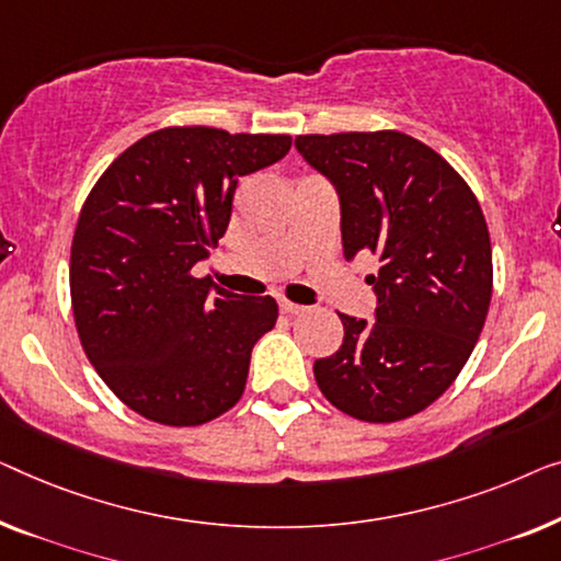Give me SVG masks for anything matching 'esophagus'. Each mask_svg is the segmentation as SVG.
<instances>
[{
    "instance_id": "esophagus-1",
    "label": "esophagus",
    "mask_w": 561,
    "mask_h": 561,
    "mask_svg": "<svg viewBox=\"0 0 561 561\" xmlns=\"http://www.w3.org/2000/svg\"><path fill=\"white\" fill-rule=\"evenodd\" d=\"M279 310L284 314H302L307 307L305 305H297V302H289V299H279Z\"/></svg>"
}]
</instances>
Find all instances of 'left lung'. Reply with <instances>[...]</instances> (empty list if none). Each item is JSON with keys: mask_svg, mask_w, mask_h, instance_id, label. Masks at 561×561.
I'll return each instance as SVG.
<instances>
[{"mask_svg": "<svg viewBox=\"0 0 561 561\" xmlns=\"http://www.w3.org/2000/svg\"><path fill=\"white\" fill-rule=\"evenodd\" d=\"M297 152L335 185L345 259L374 254V322L341 314L343 345L314 360L330 404L360 422L407 420L449 389L485 325L491 236L447 160L401 131L302 134Z\"/></svg>", "mask_w": 561, "mask_h": 561, "instance_id": "8db88e82", "label": "left lung"}]
</instances>
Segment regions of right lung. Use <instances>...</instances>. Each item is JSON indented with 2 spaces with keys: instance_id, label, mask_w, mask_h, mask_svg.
<instances>
[{
  "instance_id": "right-lung-1",
  "label": "right lung",
  "mask_w": 561,
  "mask_h": 561,
  "mask_svg": "<svg viewBox=\"0 0 561 561\" xmlns=\"http://www.w3.org/2000/svg\"><path fill=\"white\" fill-rule=\"evenodd\" d=\"M289 147L287 134L168 126L124 149L85 198L70 247L76 330L145 420L195 427L241 399L277 302L220 289L193 266L226 233L239 178Z\"/></svg>"
}]
</instances>
